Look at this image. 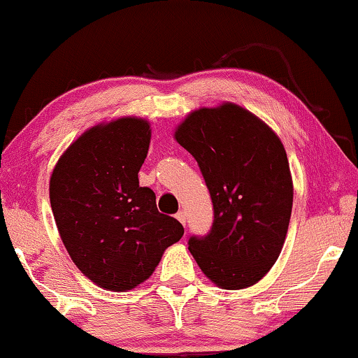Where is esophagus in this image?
<instances>
[{
    "label": "esophagus",
    "mask_w": 358,
    "mask_h": 358,
    "mask_svg": "<svg viewBox=\"0 0 358 358\" xmlns=\"http://www.w3.org/2000/svg\"><path fill=\"white\" fill-rule=\"evenodd\" d=\"M176 220H178L180 221V223H182L183 226H187V223H188V218H187V213H185V211H178V213H176Z\"/></svg>",
    "instance_id": "esophagus-1"
}]
</instances>
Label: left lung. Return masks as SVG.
<instances>
[{
  "instance_id": "1",
  "label": "left lung",
  "mask_w": 358,
  "mask_h": 358,
  "mask_svg": "<svg viewBox=\"0 0 358 358\" xmlns=\"http://www.w3.org/2000/svg\"><path fill=\"white\" fill-rule=\"evenodd\" d=\"M175 140L198 162L215 220L188 250L211 282L244 289L278 261L292 211V176L282 142L236 103L193 110Z\"/></svg>"
}]
</instances>
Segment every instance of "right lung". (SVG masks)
Here are the masks:
<instances>
[{
    "label": "right lung",
    "mask_w": 358,
    "mask_h": 358,
    "mask_svg": "<svg viewBox=\"0 0 358 358\" xmlns=\"http://www.w3.org/2000/svg\"><path fill=\"white\" fill-rule=\"evenodd\" d=\"M152 130L145 119L120 117L94 125L54 166L49 198L71 259L108 291H129L150 278L183 226L157 210L140 187Z\"/></svg>",
    "instance_id": "right-lung-1"
}]
</instances>
